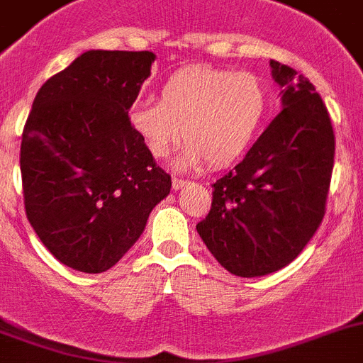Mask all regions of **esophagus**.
Segmentation results:
<instances>
[{
  "label": "esophagus",
  "mask_w": 363,
  "mask_h": 363,
  "mask_svg": "<svg viewBox=\"0 0 363 363\" xmlns=\"http://www.w3.org/2000/svg\"><path fill=\"white\" fill-rule=\"evenodd\" d=\"M187 184H189V182H187V179H184V178H172V189H174V191L185 187Z\"/></svg>",
  "instance_id": "34e87169"
}]
</instances>
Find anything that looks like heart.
I'll return each instance as SVG.
<instances>
[{"label": "heart", "mask_w": 363, "mask_h": 363, "mask_svg": "<svg viewBox=\"0 0 363 363\" xmlns=\"http://www.w3.org/2000/svg\"><path fill=\"white\" fill-rule=\"evenodd\" d=\"M268 113V89L250 72L189 66L160 88V101L145 99L129 109V125L155 158L187 140L176 165L225 167L257 138Z\"/></svg>", "instance_id": "heart-1"}]
</instances>
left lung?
I'll use <instances>...</instances> for the list:
<instances>
[{
	"instance_id": "obj_1",
	"label": "left lung",
	"mask_w": 363,
	"mask_h": 363,
	"mask_svg": "<svg viewBox=\"0 0 363 363\" xmlns=\"http://www.w3.org/2000/svg\"><path fill=\"white\" fill-rule=\"evenodd\" d=\"M282 111L247 156L212 187V207L196 225L219 264L261 277L290 264L325 212L335 160L331 118L304 75L270 61Z\"/></svg>"
}]
</instances>
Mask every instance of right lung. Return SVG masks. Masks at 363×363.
I'll use <instances>...</instances> for the list:
<instances>
[{"mask_svg": "<svg viewBox=\"0 0 363 363\" xmlns=\"http://www.w3.org/2000/svg\"><path fill=\"white\" fill-rule=\"evenodd\" d=\"M155 59L88 50L41 86L26 118L19 158L26 218L73 270L115 266L171 192V176L128 116Z\"/></svg>", "mask_w": 363, "mask_h": 363, "instance_id": "add662e5", "label": "right lung"}]
</instances>
